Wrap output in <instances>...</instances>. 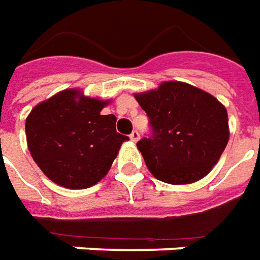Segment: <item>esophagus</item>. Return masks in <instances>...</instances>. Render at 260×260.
Here are the masks:
<instances>
[{"label":"esophagus","mask_w":260,"mask_h":260,"mask_svg":"<svg viewBox=\"0 0 260 260\" xmlns=\"http://www.w3.org/2000/svg\"><path fill=\"white\" fill-rule=\"evenodd\" d=\"M130 140H132L133 143H137L138 140H140V133L137 130H133L132 134H130Z\"/></svg>","instance_id":"esophagus-1"}]
</instances>
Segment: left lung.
I'll use <instances>...</instances> for the list:
<instances>
[{"label":"left lung","mask_w":260,"mask_h":260,"mask_svg":"<svg viewBox=\"0 0 260 260\" xmlns=\"http://www.w3.org/2000/svg\"><path fill=\"white\" fill-rule=\"evenodd\" d=\"M151 133L137 143L149 172L169 184L205 177L229 141L226 108L215 96L180 81L137 94Z\"/></svg>","instance_id":"obj_1"}]
</instances>
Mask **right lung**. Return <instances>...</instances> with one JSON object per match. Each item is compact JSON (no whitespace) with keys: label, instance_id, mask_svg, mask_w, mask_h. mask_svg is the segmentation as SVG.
I'll use <instances>...</instances> for the list:
<instances>
[{"label":"right lung","instance_id":"1","mask_svg":"<svg viewBox=\"0 0 260 260\" xmlns=\"http://www.w3.org/2000/svg\"><path fill=\"white\" fill-rule=\"evenodd\" d=\"M107 104L65 90L30 112L27 147L54 183L72 190L88 188L108 173L128 137L116 132L115 115H101Z\"/></svg>","mask_w":260,"mask_h":260}]
</instances>
